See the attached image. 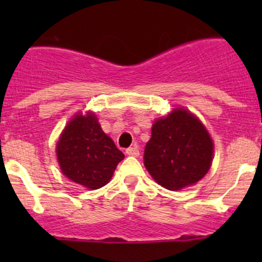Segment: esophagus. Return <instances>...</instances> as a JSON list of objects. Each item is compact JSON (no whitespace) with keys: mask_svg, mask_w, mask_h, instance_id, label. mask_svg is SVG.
Masks as SVG:
<instances>
[{"mask_svg":"<svg viewBox=\"0 0 262 262\" xmlns=\"http://www.w3.org/2000/svg\"><path fill=\"white\" fill-rule=\"evenodd\" d=\"M125 153L128 156H133V157H138L139 156V149L137 147H129L128 149L125 150Z\"/></svg>","mask_w":262,"mask_h":262,"instance_id":"obj_1","label":"esophagus"}]
</instances>
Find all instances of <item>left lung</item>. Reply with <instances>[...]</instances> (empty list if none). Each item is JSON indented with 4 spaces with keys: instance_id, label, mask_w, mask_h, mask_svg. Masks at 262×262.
<instances>
[{
    "instance_id": "1",
    "label": "left lung",
    "mask_w": 262,
    "mask_h": 262,
    "mask_svg": "<svg viewBox=\"0 0 262 262\" xmlns=\"http://www.w3.org/2000/svg\"><path fill=\"white\" fill-rule=\"evenodd\" d=\"M144 166L156 182L180 190L205 176L213 160L209 133L186 110H173L158 119L144 148Z\"/></svg>"
}]
</instances>
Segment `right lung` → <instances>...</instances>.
Listing matches in <instances>:
<instances>
[{"label": "right lung", "mask_w": 262, "mask_h": 262, "mask_svg": "<svg viewBox=\"0 0 262 262\" xmlns=\"http://www.w3.org/2000/svg\"><path fill=\"white\" fill-rule=\"evenodd\" d=\"M62 172L87 189H100L112 179L124 158L110 137L102 132L94 114L76 115L57 144Z\"/></svg>", "instance_id": "obj_1"}]
</instances>
